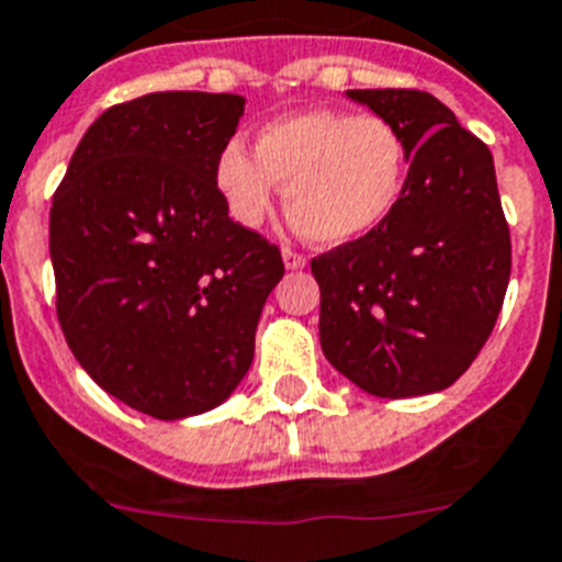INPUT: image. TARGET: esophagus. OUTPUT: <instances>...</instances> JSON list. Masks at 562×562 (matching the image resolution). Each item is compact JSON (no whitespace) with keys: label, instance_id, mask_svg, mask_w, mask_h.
Here are the masks:
<instances>
[{"label":"esophagus","instance_id":"1","mask_svg":"<svg viewBox=\"0 0 562 562\" xmlns=\"http://www.w3.org/2000/svg\"><path fill=\"white\" fill-rule=\"evenodd\" d=\"M282 260H285V269L296 271V269H305V255H300V251L293 249H282Z\"/></svg>","mask_w":562,"mask_h":562}]
</instances>
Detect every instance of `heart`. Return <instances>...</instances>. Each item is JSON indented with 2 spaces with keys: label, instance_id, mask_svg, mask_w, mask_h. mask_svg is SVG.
<instances>
[{
  "label": "heart",
  "instance_id": "obj_1",
  "mask_svg": "<svg viewBox=\"0 0 562 562\" xmlns=\"http://www.w3.org/2000/svg\"><path fill=\"white\" fill-rule=\"evenodd\" d=\"M412 150L392 120L313 109L257 131L255 154L232 139L215 181L232 218L260 226L285 184L291 224L318 246H344L381 229L408 187Z\"/></svg>",
  "mask_w": 562,
  "mask_h": 562
}]
</instances>
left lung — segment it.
<instances>
[{"instance_id":"obj_1","label":"left lung","mask_w":562,"mask_h":562,"mask_svg":"<svg viewBox=\"0 0 562 562\" xmlns=\"http://www.w3.org/2000/svg\"><path fill=\"white\" fill-rule=\"evenodd\" d=\"M347 98L403 131L412 170L381 229L311 260L322 350L378 397L439 392L493 333L513 269L493 154L428 92L350 89Z\"/></svg>"}]
</instances>
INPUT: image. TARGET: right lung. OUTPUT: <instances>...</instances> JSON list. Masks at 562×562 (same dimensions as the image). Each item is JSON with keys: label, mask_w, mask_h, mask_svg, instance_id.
Instances as JSON below:
<instances>
[{"label": "right lung", "mask_w": 562, "mask_h": 562, "mask_svg": "<svg viewBox=\"0 0 562 562\" xmlns=\"http://www.w3.org/2000/svg\"><path fill=\"white\" fill-rule=\"evenodd\" d=\"M240 94L154 92L105 109L49 210L55 311L80 367L156 419L210 412L244 381L274 244L229 218L215 181Z\"/></svg>", "instance_id": "obj_1"}]
</instances>
